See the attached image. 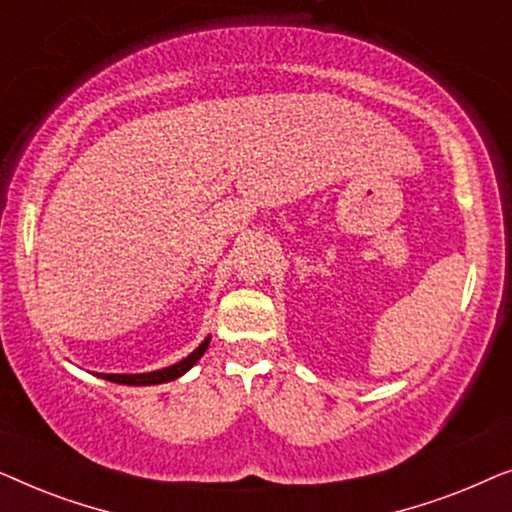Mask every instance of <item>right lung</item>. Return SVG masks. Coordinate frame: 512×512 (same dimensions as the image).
<instances>
[{"mask_svg": "<svg viewBox=\"0 0 512 512\" xmlns=\"http://www.w3.org/2000/svg\"><path fill=\"white\" fill-rule=\"evenodd\" d=\"M209 340H212V338H205L200 342V347L195 349V352L188 354L186 359H181L179 363H174V366H167L163 370H153V373H139V375H100V377H104V380H109V382H118V384H132V387H146V384L172 382L184 373H188V370H191L195 363L200 361V356L207 352Z\"/></svg>", "mask_w": 512, "mask_h": 512, "instance_id": "1", "label": "right lung"}]
</instances>
